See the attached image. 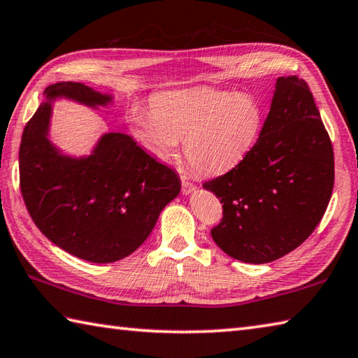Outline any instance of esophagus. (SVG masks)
I'll list each match as a JSON object with an SVG mask.
<instances>
[{"label":"esophagus","instance_id":"obj_1","mask_svg":"<svg viewBox=\"0 0 358 358\" xmlns=\"http://www.w3.org/2000/svg\"><path fill=\"white\" fill-rule=\"evenodd\" d=\"M181 192L183 194H189L194 189H196V185L192 183V181L186 177V175H181Z\"/></svg>","mask_w":358,"mask_h":358}]
</instances>
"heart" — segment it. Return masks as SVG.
I'll list each match as a JSON object with an SVG mask.
<instances>
[{"label":"heart","mask_w":358,"mask_h":358,"mask_svg":"<svg viewBox=\"0 0 358 358\" xmlns=\"http://www.w3.org/2000/svg\"><path fill=\"white\" fill-rule=\"evenodd\" d=\"M129 125L161 159L172 158L185 139V157L194 171L216 175L249 153L262 129L263 111L247 94L196 87L153 96L152 111L134 109Z\"/></svg>","instance_id":"heart-1"}]
</instances>
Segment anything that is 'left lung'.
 <instances>
[{
  "mask_svg": "<svg viewBox=\"0 0 358 358\" xmlns=\"http://www.w3.org/2000/svg\"><path fill=\"white\" fill-rule=\"evenodd\" d=\"M268 119L241 162L203 187L222 203L211 236L231 258L262 264L301 245L332 197V141L307 81L278 78Z\"/></svg>",
  "mask_w": 358,
  "mask_h": 358,
  "instance_id": "8db88e82",
  "label": "left lung"
}]
</instances>
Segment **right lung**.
<instances>
[{
    "label": "right lung",
    "instance_id": "obj_1",
    "mask_svg": "<svg viewBox=\"0 0 358 358\" xmlns=\"http://www.w3.org/2000/svg\"><path fill=\"white\" fill-rule=\"evenodd\" d=\"M47 96L66 95L86 105L109 96L81 83H57ZM50 103H43L22 134L20 191L37 229L81 259L113 263L150 235L162 208L180 192V178L127 134L109 133L87 159L61 157L47 139Z\"/></svg>",
    "mask_w": 358,
    "mask_h": 358
}]
</instances>
